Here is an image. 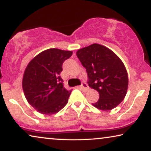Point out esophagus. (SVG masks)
I'll return each mask as SVG.
<instances>
[{"label": "esophagus", "mask_w": 151, "mask_h": 151, "mask_svg": "<svg viewBox=\"0 0 151 151\" xmlns=\"http://www.w3.org/2000/svg\"><path fill=\"white\" fill-rule=\"evenodd\" d=\"M80 89L82 91H86L88 89V86L87 85V84L86 83V82H82V84L81 86H80Z\"/></svg>", "instance_id": "1"}]
</instances>
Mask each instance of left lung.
I'll return each instance as SVG.
<instances>
[{"mask_svg": "<svg viewBox=\"0 0 151 151\" xmlns=\"http://www.w3.org/2000/svg\"><path fill=\"white\" fill-rule=\"evenodd\" d=\"M76 55L86 69L89 87L99 93L98 101L92 104L100 110L109 111L120 104L127 94L129 79L119 58L99 44L80 49Z\"/></svg>", "mask_w": 151, "mask_h": 151, "instance_id": "1", "label": "left lung"}]
</instances>
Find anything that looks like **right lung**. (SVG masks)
I'll return each instance as SVG.
<instances>
[{"instance_id":"obj_1","label":"right lung","mask_w":151,"mask_h":151,"mask_svg":"<svg viewBox=\"0 0 151 151\" xmlns=\"http://www.w3.org/2000/svg\"><path fill=\"white\" fill-rule=\"evenodd\" d=\"M73 52L58 49L45 50L28 64L22 78L27 100L39 113L52 115L67 104L71 91L66 89L60 77L63 64Z\"/></svg>"}]
</instances>
